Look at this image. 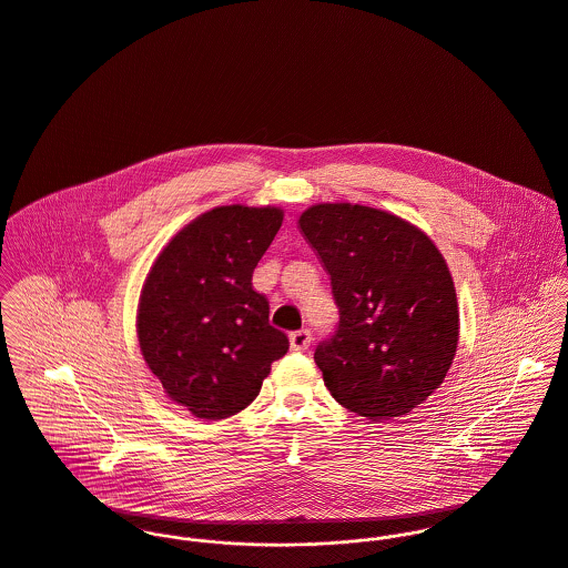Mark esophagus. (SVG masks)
Listing matches in <instances>:
<instances>
[{"label":"esophagus","instance_id":"esophagus-1","mask_svg":"<svg viewBox=\"0 0 568 568\" xmlns=\"http://www.w3.org/2000/svg\"><path fill=\"white\" fill-rule=\"evenodd\" d=\"M310 344H312V333H310L307 328L294 331V333L290 335V348L296 351V353H305V351L310 348Z\"/></svg>","mask_w":568,"mask_h":568}]
</instances>
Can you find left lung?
I'll use <instances>...</instances> for the list:
<instances>
[{
	"mask_svg": "<svg viewBox=\"0 0 568 568\" xmlns=\"http://www.w3.org/2000/svg\"><path fill=\"white\" fill-rule=\"evenodd\" d=\"M303 237L331 276L339 326L315 348L331 396L373 423L409 414L446 377L459 339L453 276L407 220L351 202L314 204Z\"/></svg>",
	"mask_w": 568,
	"mask_h": 568,
	"instance_id": "1",
	"label": "left lung"
}]
</instances>
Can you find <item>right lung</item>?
<instances>
[{
  "instance_id": "add662e5",
  "label": "right lung",
  "mask_w": 568,
  "mask_h": 568,
  "mask_svg": "<svg viewBox=\"0 0 568 568\" xmlns=\"http://www.w3.org/2000/svg\"><path fill=\"white\" fill-rule=\"evenodd\" d=\"M281 224V206H215L168 242L143 281L141 355L168 398L195 418L246 409L290 348L253 290L254 267Z\"/></svg>"
}]
</instances>
